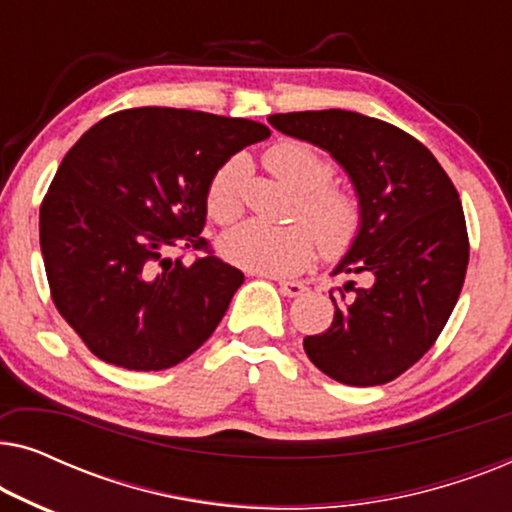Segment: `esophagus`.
<instances>
[{
    "label": "esophagus",
    "mask_w": 512,
    "mask_h": 512,
    "mask_svg": "<svg viewBox=\"0 0 512 512\" xmlns=\"http://www.w3.org/2000/svg\"><path fill=\"white\" fill-rule=\"evenodd\" d=\"M279 291L284 293V296L289 298H296V296H303V293L307 291V286L303 282H277Z\"/></svg>",
    "instance_id": "34e87169"
}]
</instances>
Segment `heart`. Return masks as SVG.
<instances>
[{"mask_svg":"<svg viewBox=\"0 0 512 512\" xmlns=\"http://www.w3.org/2000/svg\"><path fill=\"white\" fill-rule=\"evenodd\" d=\"M265 165L300 193L293 207V226H268L247 221L221 240L230 263L263 275H293L312 263L314 251L326 258H342L359 242L366 226V205L361 195L333 184L338 165L317 146L286 139L265 153ZM249 179L247 158L226 160L207 186V212L216 223L228 226L244 212V186Z\"/></svg>","mask_w":512,"mask_h":512,"instance_id":"b5f03b06","label":"heart"}]
</instances>
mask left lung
<instances>
[{
  "label": "left lung",
  "instance_id": "8db88e82",
  "mask_svg": "<svg viewBox=\"0 0 512 512\" xmlns=\"http://www.w3.org/2000/svg\"><path fill=\"white\" fill-rule=\"evenodd\" d=\"M284 135L326 149L366 205L359 242L335 275L333 324L307 335L305 354L347 387L387 384L433 347L457 305L468 268L464 207L422 142L356 111H291L268 118Z\"/></svg>",
  "mask_w": 512,
  "mask_h": 512
}]
</instances>
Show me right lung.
<instances>
[{"label":"right lung","mask_w":512,"mask_h":512,"mask_svg":"<svg viewBox=\"0 0 512 512\" xmlns=\"http://www.w3.org/2000/svg\"><path fill=\"white\" fill-rule=\"evenodd\" d=\"M265 137L247 118L137 107L67 151L39 209L41 254L55 307L97 359L165 370L214 333L244 275L200 235L207 186ZM170 248L194 261L167 259Z\"/></svg>","instance_id":"1"}]
</instances>
